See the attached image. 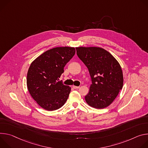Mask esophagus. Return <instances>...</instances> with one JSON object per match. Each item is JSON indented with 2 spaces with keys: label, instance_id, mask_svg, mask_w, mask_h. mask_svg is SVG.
I'll return each mask as SVG.
<instances>
[{
  "label": "esophagus",
  "instance_id": "obj_1",
  "mask_svg": "<svg viewBox=\"0 0 148 148\" xmlns=\"http://www.w3.org/2000/svg\"><path fill=\"white\" fill-rule=\"evenodd\" d=\"M72 88H73V89H79V86H72Z\"/></svg>",
  "mask_w": 148,
  "mask_h": 148
}]
</instances>
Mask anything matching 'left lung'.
I'll return each mask as SVG.
<instances>
[{"label": "left lung", "mask_w": 148, "mask_h": 148, "mask_svg": "<svg viewBox=\"0 0 148 148\" xmlns=\"http://www.w3.org/2000/svg\"><path fill=\"white\" fill-rule=\"evenodd\" d=\"M79 58L88 68L92 80L85 100L90 106L103 109L110 105L122 89L123 73L116 59L104 49L76 47Z\"/></svg>", "instance_id": "8db88e82"}]
</instances>
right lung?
Listing matches in <instances>:
<instances>
[{
  "label": "right lung",
  "mask_w": 148,
  "mask_h": 148,
  "mask_svg": "<svg viewBox=\"0 0 148 148\" xmlns=\"http://www.w3.org/2000/svg\"><path fill=\"white\" fill-rule=\"evenodd\" d=\"M75 54V47H55L31 63L27 75V89L33 99L42 108L55 110L66 102L71 88L63 85L59 78L65 65Z\"/></svg>",
  "instance_id": "add662e5"
}]
</instances>
